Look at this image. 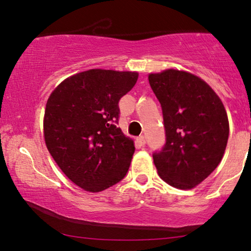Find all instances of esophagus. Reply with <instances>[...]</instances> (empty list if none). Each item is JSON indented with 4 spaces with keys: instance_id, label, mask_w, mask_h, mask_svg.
Wrapping results in <instances>:
<instances>
[{
    "instance_id": "esophagus-1",
    "label": "esophagus",
    "mask_w": 251,
    "mask_h": 251,
    "mask_svg": "<svg viewBox=\"0 0 251 251\" xmlns=\"http://www.w3.org/2000/svg\"><path fill=\"white\" fill-rule=\"evenodd\" d=\"M136 143L138 144V146H144V145H145V143H146L145 137H144V136H139V137H137Z\"/></svg>"
}]
</instances>
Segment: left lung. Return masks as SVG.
I'll return each instance as SVG.
<instances>
[{"label":"left lung","instance_id":"left-lung-1","mask_svg":"<svg viewBox=\"0 0 251 251\" xmlns=\"http://www.w3.org/2000/svg\"><path fill=\"white\" fill-rule=\"evenodd\" d=\"M162 107L166 145L153 154L160 178L170 186L191 190L223 159L229 126L221 98L201 77L174 68L149 74Z\"/></svg>","mask_w":251,"mask_h":251}]
</instances>
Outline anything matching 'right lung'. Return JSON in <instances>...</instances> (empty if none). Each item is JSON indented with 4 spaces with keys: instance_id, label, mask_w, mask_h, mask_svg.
<instances>
[{
    "instance_id": "obj_1",
    "label": "right lung",
    "mask_w": 251,
    "mask_h": 251,
    "mask_svg": "<svg viewBox=\"0 0 251 251\" xmlns=\"http://www.w3.org/2000/svg\"><path fill=\"white\" fill-rule=\"evenodd\" d=\"M137 80V72L94 68L65 78L48 98L47 149L82 190L97 193L126 176L135 144L116 126L119 100Z\"/></svg>"
}]
</instances>
